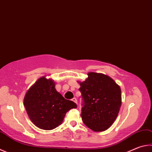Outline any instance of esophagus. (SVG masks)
I'll return each instance as SVG.
<instances>
[{
	"label": "esophagus",
	"instance_id": "obj_1",
	"mask_svg": "<svg viewBox=\"0 0 152 152\" xmlns=\"http://www.w3.org/2000/svg\"><path fill=\"white\" fill-rule=\"evenodd\" d=\"M72 101L74 102H75L76 104H78V101H77V99H76V98H74L72 99Z\"/></svg>",
	"mask_w": 152,
	"mask_h": 152
}]
</instances>
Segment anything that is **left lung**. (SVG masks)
Listing matches in <instances>:
<instances>
[{"instance_id":"8db88e82","label":"left lung","mask_w":152,"mask_h":152,"mask_svg":"<svg viewBox=\"0 0 152 152\" xmlns=\"http://www.w3.org/2000/svg\"><path fill=\"white\" fill-rule=\"evenodd\" d=\"M84 82H78L84 106L82 121L94 132H103L111 126L122 105L119 85L109 76L90 72Z\"/></svg>"}]
</instances>
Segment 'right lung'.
I'll use <instances>...</instances> for the list:
<instances>
[{
    "label": "right lung",
    "mask_w": 152,
    "mask_h": 152,
    "mask_svg": "<svg viewBox=\"0 0 152 152\" xmlns=\"http://www.w3.org/2000/svg\"><path fill=\"white\" fill-rule=\"evenodd\" d=\"M24 106L31 122L40 129L51 130L60 125L66 112L77 105L66 100L55 88V82L40 77L27 92Z\"/></svg>",
    "instance_id": "1"
}]
</instances>
